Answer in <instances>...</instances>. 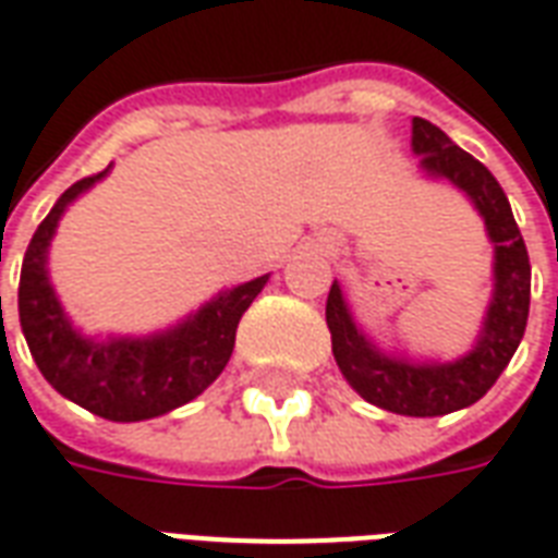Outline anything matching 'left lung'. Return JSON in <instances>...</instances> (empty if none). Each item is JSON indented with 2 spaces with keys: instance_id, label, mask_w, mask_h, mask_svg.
<instances>
[{
  "instance_id": "obj_1",
  "label": "left lung",
  "mask_w": 558,
  "mask_h": 558,
  "mask_svg": "<svg viewBox=\"0 0 558 558\" xmlns=\"http://www.w3.org/2000/svg\"><path fill=\"white\" fill-rule=\"evenodd\" d=\"M412 149L421 156V171L426 177L448 180L469 195L477 213L484 216L487 234L496 248V286L475 349L453 363H414L405 357H390L375 349L363 330H357L349 303L342 298V288L336 282L327 294V327L339 373L366 402L405 417H438L477 402L511 363L525 333L532 267L508 197L496 183V177L475 156H469L438 125L421 117L412 120Z\"/></svg>"
}]
</instances>
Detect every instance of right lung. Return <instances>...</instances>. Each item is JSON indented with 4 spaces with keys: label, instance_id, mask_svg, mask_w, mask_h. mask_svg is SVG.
<instances>
[{
    "label": "right lung",
    "instance_id": "obj_1",
    "mask_svg": "<svg viewBox=\"0 0 558 558\" xmlns=\"http://www.w3.org/2000/svg\"><path fill=\"white\" fill-rule=\"evenodd\" d=\"M108 171L65 189L38 225L23 255L17 310L26 345L47 381L86 412L132 424L180 409L219 378L234 351L236 324L270 276L222 291L165 333L105 342L77 333L47 279V248L65 207Z\"/></svg>",
    "mask_w": 558,
    "mask_h": 558
}]
</instances>
